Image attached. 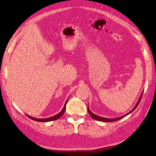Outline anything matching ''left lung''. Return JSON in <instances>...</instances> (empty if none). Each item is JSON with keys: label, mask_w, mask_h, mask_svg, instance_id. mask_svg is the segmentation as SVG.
<instances>
[{"label": "left lung", "mask_w": 156, "mask_h": 156, "mask_svg": "<svg viewBox=\"0 0 156 156\" xmlns=\"http://www.w3.org/2000/svg\"><path fill=\"white\" fill-rule=\"evenodd\" d=\"M143 93H144V91L142 92V93H141V94L140 97L139 98V99H138V102L136 103V105H135V106L133 108V109H132V110H131L129 112V113H126V115H123V116H121V117H117V118H114V119H108V118H105V117H100V116L96 115H95V114H94L92 112H90V110H89V107H88V112H89V113L90 114V115L91 116V117H92V119H95V120H98V121H101V122H115V121L119 120H120V119H122V118H124V117L127 116V115L130 114V113H132V112H133L135 109H136V108H137V106H138V105H139L141 99V97H142V95H143Z\"/></svg>", "instance_id": "1"}]
</instances>
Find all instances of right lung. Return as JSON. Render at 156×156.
Segmentation results:
<instances>
[{
  "instance_id": "obj_1",
  "label": "right lung",
  "mask_w": 156,
  "mask_h": 156,
  "mask_svg": "<svg viewBox=\"0 0 156 156\" xmlns=\"http://www.w3.org/2000/svg\"><path fill=\"white\" fill-rule=\"evenodd\" d=\"M67 100H68V99H67V101H66L65 103V105L64 106V108H62V110H61V112H59L58 114L55 115H54L53 117H49V118H44V119H37V118H34L33 117H31V116H29L28 115H27L30 119H31L32 120H36V121H37V122H50V121H53V120H55L58 119H59L60 117H61L62 115L64 114V113L65 112V110H66V103H67Z\"/></svg>"
}]
</instances>
